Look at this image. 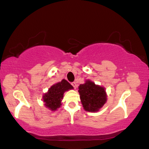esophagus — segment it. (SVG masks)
I'll use <instances>...</instances> for the list:
<instances>
[{
  "instance_id": "34e87169",
  "label": "esophagus",
  "mask_w": 149,
  "mask_h": 149,
  "mask_svg": "<svg viewBox=\"0 0 149 149\" xmlns=\"http://www.w3.org/2000/svg\"><path fill=\"white\" fill-rule=\"evenodd\" d=\"M71 85H72V86L73 87H74V89L76 88V87H77V84H76V83H75V82H72V84H71Z\"/></svg>"
}]
</instances>
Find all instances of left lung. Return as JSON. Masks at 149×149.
<instances>
[{"instance_id":"1","label":"left lung","mask_w":149,"mask_h":149,"mask_svg":"<svg viewBox=\"0 0 149 149\" xmlns=\"http://www.w3.org/2000/svg\"><path fill=\"white\" fill-rule=\"evenodd\" d=\"M78 92L83 107L87 111H98L107 102L105 88L90 80H86L85 84H80Z\"/></svg>"}]
</instances>
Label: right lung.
<instances>
[{
    "instance_id": "right-lung-1",
    "label": "right lung",
    "mask_w": 149,
    "mask_h": 149,
    "mask_svg": "<svg viewBox=\"0 0 149 149\" xmlns=\"http://www.w3.org/2000/svg\"><path fill=\"white\" fill-rule=\"evenodd\" d=\"M72 89L73 87L65 79L53 84L42 96L45 107L51 111H56L61 107L64 92Z\"/></svg>"
}]
</instances>
